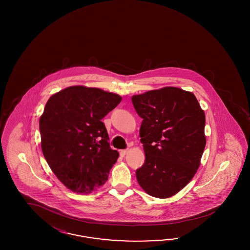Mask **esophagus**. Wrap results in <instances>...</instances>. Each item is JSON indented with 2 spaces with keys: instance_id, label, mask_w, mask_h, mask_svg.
Instances as JSON below:
<instances>
[{
  "instance_id": "34e87169",
  "label": "esophagus",
  "mask_w": 250,
  "mask_h": 250,
  "mask_svg": "<svg viewBox=\"0 0 250 250\" xmlns=\"http://www.w3.org/2000/svg\"><path fill=\"white\" fill-rule=\"evenodd\" d=\"M127 151H128V149H122V150H120L121 157H125V156L127 154Z\"/></svg>"
}]
</instances>
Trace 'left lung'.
Here are the masks:
<instances>
[{"label":"left lung","mask_w":250,"mask_h":250,"mask_svg":"<svg viewBox=\"0 0 250 250\" xmlns=\"http://www.w3.org/2000/svg\"><path fill=\"white\" fill-rule=\"evenodd\" d=\"M132 103L143 119L139 133L146 155L136 180L151 196H173L200 166L206 144L205 112L193 93L176 87L134 95Z\"/></svg>","instance_id":"1"}]
</instances>
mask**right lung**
Segmentation results:
<instances>
[{
    "mask_svg": "<svg viewBox=\"0 0 250 250\" xmlns=\"http://www.w3.org/2000/svg\"><path fill=\"white\" fill-rule=\"evenodd\" d=\"M121 96L71 86L55 93L39 120L41 148L54 174L68 189L88 193L108 180L119 153L111 148L102 119Z\"/></svg>",
    "mask_w": 250,
    "mask_h": 250,
    "instance_id": "add662e5",
    "label": "right lung"
}]
</instances>
